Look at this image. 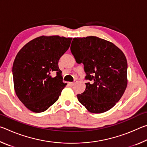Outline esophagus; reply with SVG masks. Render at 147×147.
Listing matches in <instances>:
<instances>
[{
  "label": "esophagus",
  "instance_id": "obj_1",
  "mask_svg": "<svg viewBox=\"0 0 147 147\" xmlns=\"http://www.w3.org/2000/svg\"><path fill=\"white\" fill-rule=\"evenodd\" d=\"M69 85H70L71 86H73L74 85V84H75V82H69Z\"/></svg>",
  "mask_w": 147,
  "mask_h": 147
}]
</instances>
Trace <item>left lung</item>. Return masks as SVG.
I'll return each mask as SVG.
<instances>
[{"instance_id": "left-lung-1", "label": "left lung", "mask_w": 147, "mask_h": 147, "mask_svg": "<svg viewBox=\"0 0 147 147\" xmlns=\"http://www.w3.org/2000/svg\"><path fill=\"white\" fill-rule=\"evenodd\" d=\"M71 53L77 63H83L88 81L84 93L77 94L78 100L91 113L108 111L127 86L125 56L113 43L95 36L74 38Z\"/></svg>"}]
</instances>
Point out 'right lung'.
<instances>
[{
	"label": "right lung",
	"mask_w": 147,
	"mask_h": 147,
	"mask_svg": "<svg viewBox=\"0 0 147 147\" xmlns=\"http://www.w3.org/2000/svg\"><path fill=\"white\" fill-rule=\"evenodd\" d=\"M71 38L41 36L26 44L15 59V91L21 102L36 113L46 111L58 100L64 87L58 61L69 49Z\"/></svg>",
	"instance_id": "obj_1"
}]
</instances>
